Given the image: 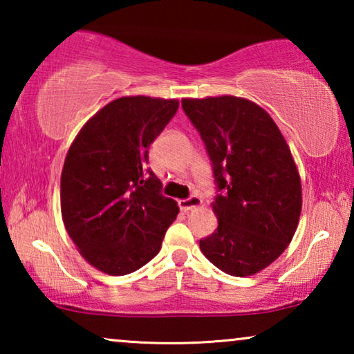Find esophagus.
<instances>
[{
  "instance_id": "obj_1",
  "label": "esophagus",
  "mask_w": 354,
  "mask_h": 354,
  "mask_svg": "<svg viewBox=\"0 0 354 354\" xmlns=\"http://www.w3.org/2000/svg\"><path fill=\"white\" fill-rule=\"evenodd\" d=\"M201 205H203V200L200 196H190V198H187V200L178 201V207H180L183 212L196 209V207H200Z\"/></svg>"
}]
</instances>
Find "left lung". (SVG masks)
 Returning a JSON list of instances; mask_svg holds the SVG:
<instances>
[{
  "label": "left lung",
  "mask_w": 354,
  "mask_h": 354,
  "mask_svg": "<svg viewBox=\"0 0 354 354\" xmlns=\"http://www.w3.org/2000/svg\"><path fill=\"white\" fill-rule=\"evenodd\" d=\"M201 135L221 195L217 229L200 240L203 254L222 272L246 277L287 250L301 214V180L272 118L239 96L183 98Z\"/></svg>",
  "instance_id": "left-lung-1"
}]
</instances>
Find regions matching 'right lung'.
Wrapping results in <instances>:
<instances>
[{"mask_svg": "<svg viewBox=\"0 0 354 354\" xmlns=\"http://www.w3.org/2000/svg\"><path fill=\"white\" fill-rule=\"evenodd\" d=\"M177 100L122 96L80 129L61 174V214L79 253L101 272L125 275L159 253L177 203L147 169L148 149Z\"/></svg>", "mask_w": 354, "mask_h": 354, "instance_id": "add662e5", "label": "right lung"}]
</instances>
